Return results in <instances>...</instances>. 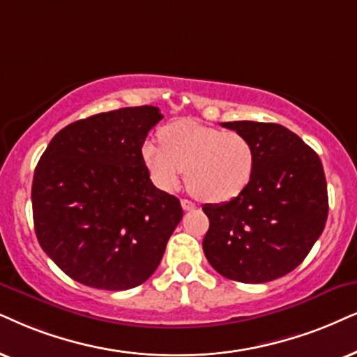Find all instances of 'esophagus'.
I'll return each instance as SVG.
<instances>
[{"label": "esophagus", "mask_w": 357, "mask_h": 357, "mask_svg": "<svg viewBox=\"0 0 357 357\" xmlns=\"http://www.w3.org/2000/svg\"><path fill=\"white\" fill-rule=\"evenodd\" d=\"M181 207L184 211H192V209H196V204L189 199H181Z\"/></svg>", "instance_id": "34e87169"}]
</instances>
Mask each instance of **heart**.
<instances>
[{
	"label": "heart",
	"mask_w": 357,
	"mask_h": 357,
	"mask_svg": "<svg viewBox=\"0 0 357 357\" xmlns=\"http://www.w3.org/2000/svg\"><path fill=\"white\" fill-rule=\"evenodd\" d=\"M161 142H145L142 158L153 183L173 191L186 171V184L206 202H225L238 196L254 173L255 150L245 135L178 121L161 132Z\"/></svg>",
	"instance_id": "b5f03b06"
}]
</instances>
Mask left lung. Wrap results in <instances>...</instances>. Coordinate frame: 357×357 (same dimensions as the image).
<instances>
[{"mask_svg":"<svg viewBox=\"0 0 357 357\" xmlns=\"http://www.w3.org/2000/svg\"><path fill=\"white\" fill-rule=\"evenodd\" d=\"M255 150L249 184L234 199L206 204L204 255L222 277L265 283L295 270L328 219L323 165L298 135L277 123L227 121Z\"/></svg>","mask_w":357,"mask_h":357,"instance_id":"1","label":"left lung"}]
</instances>
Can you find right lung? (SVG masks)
<instances>
[{
    "label": "right lung",
    "instance_id": "obj_1",
    "mask_svg": "<svg viewBox=\"0 0 357 357\" xmlns=\"http://www.w3.org/2000/svg\"><path fill=\"white\" fill-rule=\"evenodd\" d=\"M161 119L151 105L92 115L62 128L40 156L31 191L36 237L75 282L128 290L163 259L183 209L151 183L142 158Z\"/></svg>",
    "mask_w": 357,
    "mask_h": 357
}]
</instances>
